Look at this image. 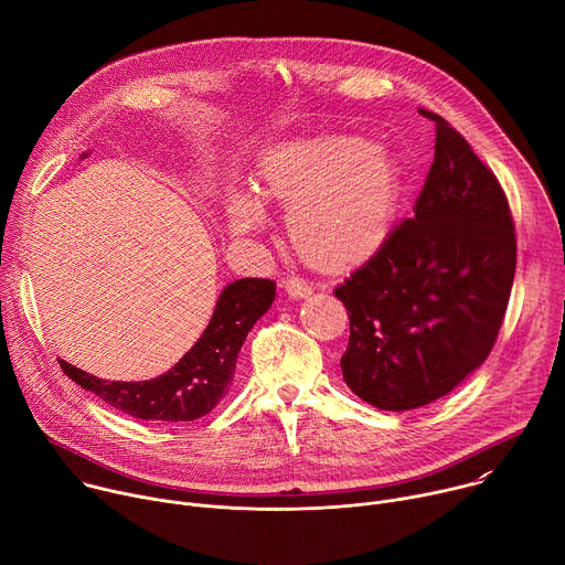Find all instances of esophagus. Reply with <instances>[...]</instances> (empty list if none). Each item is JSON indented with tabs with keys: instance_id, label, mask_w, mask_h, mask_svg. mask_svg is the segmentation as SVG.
I'll use <instances>...</instances> for the list:
<instances>
[{
	"instance_id": "1",
	"label": "esophagus",
	"mask_w": 565,
	"mask_h": 565,
	"mask_svg": "<svg viewBox=\"0 0 565 565\" xmlns=\"http://www.w3.org/2000/svg\"><path fill=\"white\" fill-rule=\"evenodd\" d=\"M281 286L288 292V297H292V299H301V297H308L312 292V288L299 277H288V279L281 281Z\"/></svg>"
}]
</instances>
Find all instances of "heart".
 Returning a JSON list of instances; mask_svg holds the SVG:
<instances>
[{
	"label": "heart",
	"mask_w": 565,
	"mask_h": 565,
	"mask_svg": "<svg viewBox=\"0 0 565 565\" xmlns=\"http://www.w3.org/2000/svg\"><path fill=\"white\" fill-rule=\"evenodd\" d=\"M257 192L288 207L292 246L310 266L340 270L371 257L395 218L402 172L397 160L362 136H324L273 149L259 166ZM234 234L264 225L253 194H230Z\"/></svg>",
	"instance_id": "b5f03b06"
}]
</instances>
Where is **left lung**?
<instances>
[{"mask_svg": "<svg viewBox=\"0 0 565 565\" xmlns=\"http://www.w3.org/2000/svg\"><path fill=\"white\" fill-rule=\"evenodd\" d=\"M436 153L412 218L333 292L347 306L349 388L384 412L425 407L488 360L516 270V234L494 172L438 114Z\"/></svg>", "mask_w": 565, "mask_h": 565, "instance_id": "left-lung-1", "label": "left lung"}]
</instances>
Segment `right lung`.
<instances>
[{
	"mask_svg": "<svg viewBox=\"0 0 565 565\" xmlns=\"http://www.w3.org/2000/svg\"><path fill=\"white\" fill-rule=\"evenodd\" d=\"M275 301V281L236 279L221 292L199 342L163 375L145 382H107L60 360L62 371L109 407L160 423H190L207 416L230 388L241 347L255 321Z\"/></svg>",
	"mask_w": 565,
	"mask_h": 565,
	"instance_id": "1",
	"label": "right lung"
}]
</instances>
